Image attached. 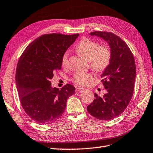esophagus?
<instances>
[{
  "label": "esophagus",
  "mask_w": 153,
  "mask_h": 153,
  "mask_svg": "<svg viewBox=\"0 0 153 153\" xmlns=\"http://www.w3.org/2000/svg\"><path fill=\"white\" fill-rule=\"evenodd\" d=\"M83 90H84V89L80 87H78L76 88V91H82Z\"/></svg>",
  "instance_id": "34e87169"
}]
</instances>
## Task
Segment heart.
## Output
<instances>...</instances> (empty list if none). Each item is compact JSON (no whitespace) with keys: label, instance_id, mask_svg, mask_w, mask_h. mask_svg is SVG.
<instances>
[{"label":"heart","instance_id":"1","mask_svg":"<svg viewBox=\"0 0 153 153\" xmlns=\"http://www.w3.org/2000/svg\"><path fill=\"white\" fill-rule=\"evenodd\" d=\"M78 53L85 59L89 61L91 68L97 72H103L109 66L111 59V51L108 45H101L89 38H84L78 43L76 47ZM69 51H65L62 55L61 64L63 68L68 65ZM95 79L91 73H76L72 77V81L76 84L85 85Z\"/></svg>","mask_w":153,"mask_h":153}]
</instances>
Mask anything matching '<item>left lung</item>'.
<instances>
[{
  "label": "left lung",
  "instance_id": "1",
  "mask_svg": "<svg viewBox=\"0 0 153 153\" xmlns=\"http://www.w3.org/2000/svg\"><path fill=\"white\" fill-rule=\"evenodd\" d=\"M90 35L106 41L112 56L109 66L101 76L107 93L102 97L95 93V99L87 110L99 120H111L123 112L132 99L136 73L134 58L126 43L114 33L95 31Z\"/></svg>",
  "mask_w": 153,
  "mask_h": 153
}]
</instances>
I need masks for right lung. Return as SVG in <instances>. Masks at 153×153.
Masks as SVG:
<instances>
[{
  "mask_svg": "<svg viewBox=\"0 0 153 153\" xmlns=\"http://www.w3.org/2000/svg\"><path fill=\"white\" fill-rule=\"evenodd\" d=\"M79 35L41 36L25 48L19 59L16 81L21 104L29 117L38 123L56 121L64 114L68 97L74 94L73 85L53 88L51 80L61 69L62 55Z\"/></svg>",
  "mask_w": 153,
  "mask_h": 153,
  "instance_id": "right-lung-1",
  "label": "right lung"
}]
</instances>
